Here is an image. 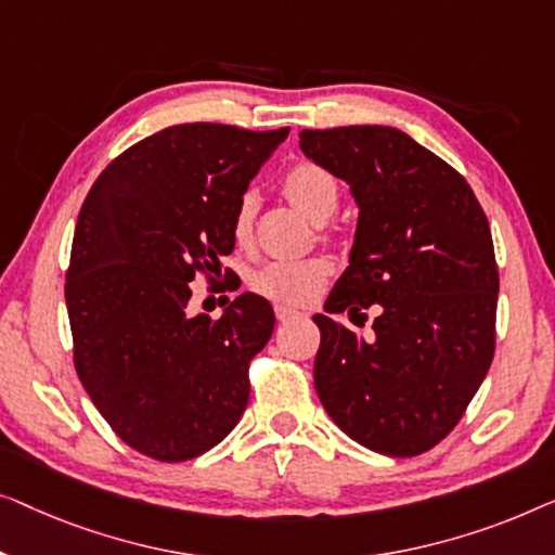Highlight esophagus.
Listing matches in <instances>:
<instances>
[{"instance_id":"34e87169","label":"esophagus","mask_w":555,"mask_h":555,"mask_svg":"<svg viewBox=\"0 0 555 555\" xmlns=\"http://www.w3.org/2000/svg\"><path fill=\"white\" fill-rule=\"evenodd\" d=\"M276 319L279 322H296V319H307V314H301V311H296L292 307H284V304H279L276 307Z\"/></svg>"}]
</instances>
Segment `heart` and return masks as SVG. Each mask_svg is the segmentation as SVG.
Here are the masks:
<instances>
[{
  "instance_id": "1",
  "label": "heart",
  "mask_w": 555,
  "mask_h": 555,
  "mask_svg": "<svg viewBox=\"0 0 555 555\" xmlns=\"http://www.w3.org/2000/svg\"><path fill=\"white\" fill-rule=\"evenodd\" d=\"M284 198L307 214L314 223H324L339 208L341 185L330 168L314 160H299L281 178ZM254 218L256 198L251 193L241 196L231 214V238L238 248L254 246ZM330 236V233H324ZM332 263L322 256L309 259H271L259 267L248 279L256 294L284 304V307H309L319 299L332 279Z\"/></svg>"
}]
</instances>
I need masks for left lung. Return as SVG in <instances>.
<instances>
[{
	"label": "left lung",
	"mask_w": 555,
	"mask_h": 555,
	"mask_svg": "<svg viewBox=\"0 0 555 555\" xmlns=\"http://www.w3.org/2000/svg\"><path fill=\"white\" fill-rule=\"evenodd\" d=\"M299 145L359 203L349 267L326 311H377L366 339L314 317L317 395L359 444L415 457L452 433L495 354L498 263L486 210L455 168L397 128L301 130Z\"/></svg>",
	"instance_id": "left-lung-1"
}]
</instances>
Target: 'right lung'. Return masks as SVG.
Wrapping results in <instances>:
<instances>
[{"label": "right lung", "instance_id": "1", "mask_svg": "<svg viewBox=\"0 0 555 555\" xmlns=\"http://www.w3.org/2000/svg\"><path fill=\"white\" fill-rule=\"evenodd\" d=\"M286 135L170 125L120 153L82 203L65 279L75 370L140 455L193 460L244 415L274 309L241 294L221 317H193L191 281L221 274L233 208Z\"/></svg>", "mask_w": 555, "mask_h": 555}]
</instances>
